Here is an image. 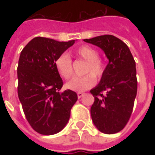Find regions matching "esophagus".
I'll list each match as a JSON object with an SVG mask.
<instances>
[{
  "label": "esophagus",
  "mask_w": 155,
  "mask_h": 155,
  "mask_svg": "<svg viewBox=\"0 0 155 155\" xmlns=\"http://www.w3.org/2000/svg\"><path fill=\"white\" fill-rule=\"evenodd\" d=\"M83 96H84V92H81V91L80 92H78V98H81Z\"/></svg>",
  "instance_id": "34e87169"
}]
</instances>
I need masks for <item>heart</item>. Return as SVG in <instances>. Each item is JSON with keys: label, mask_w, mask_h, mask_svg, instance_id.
I'll return each instance as SVG.
<instances>
[{"label": "heart", "mask_w": 155, "mask_h": 155, "mask_svg": "<svg viewBox=\"0 0 155 155\" xmlns=\"http://www.w3.org/2000/svg\"><path fill=\"white\" fill-rule=\"evenodd\" d=\"M76 55L87 62L83 77H76L66 84V88L74 91H84L94 86L96 79H101L104 74V62L99 58L97 49L88 45H83L76 50ZM55 67L58 74L64 79H70L73 75L72 62L71 58L64 53L55 59Z\"/></svg>", "instance_id": "1"}]
</instances>
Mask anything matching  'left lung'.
<instances>
[{"label":"left lung","instance_id":"left-lung-1","mask_svg":"<svg viewBox=\"0 0 155 155\" xmlns=\"http://www.w3.org/2000/svg\"><path fill=\"white\" fill-rule=\"evenodd\" d=\"M84 40L100 47L109 59L100 83L91 91L95 98L91 108L92 121L102 133L116 134L126 126L134 108L135 61L128 45L113 35Z\"/></svg>","mask_w":155,"mask_h":155}]
</instances>
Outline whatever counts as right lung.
<instances>
[{
    "instance_id": "right-lung-1",
    "label": "right lung",
    "mask_w": 155,
    "mask_h": 155,
    "mask_svg": "<svg viewBox=\"0 0 155 155\" xmlns=\"http://www.w3.org/2000/svg\"><path fill=\"white\" fill-rule=\"evenodd\" d=\"M74 43L36 37L21 52L18 97L27 122L39 134L51 135L61 131L78 100L75 91L60 92L63 80L55 67V59Z\"/></svg>"
}]
</instances>
